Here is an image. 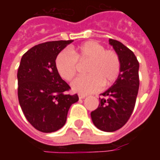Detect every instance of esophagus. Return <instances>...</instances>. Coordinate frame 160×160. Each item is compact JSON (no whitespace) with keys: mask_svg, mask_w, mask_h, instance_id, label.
Returning <instances> with one entry per match:
<instances>
[{"mask_svg":"<svg viewBox=\"0 0 160 160\" xmlns=\"http://www.w3.org/2000/svg\"><path fill=\"white\" fill-rule=\"evenodd\" d=\"M86 97H87V96L84 95V94H79V98H80V99H84Z\"/></svg>","mask_w":160,"mask_h":160,"instance_id":"esophagus-1","label":"esophagus"}]
</instances>
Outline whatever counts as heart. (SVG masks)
I'll return each mask as SVG.
<instances>
[{"label":"heart","mask_w":160,"mask_h":160,"mask_svg":"<svg viewBox=\"0 0 160 160\" xmlns=\"http://www.w3.org/2000/svg\"><path fill=\"white\" fill-rule=\"evenodd\" d=\"M78 61L89 62L86 68L88 74L73 80L71 87L74 92H96L102 86H111L120 74L121 61L118 53L105 49L101 43L93 40L81 43L72 51L63 50L59 53L56 60V68L64 80H71L76 75Z\"/></svg>","instance_id":"heart-1"}]
</instances>
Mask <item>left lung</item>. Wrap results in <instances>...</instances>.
Listing matches in <instances>:
<instances>
[{
  "mask_svg": "<svg viewBox=\"0 0 160 160\" xmlns=\"http://www.w3.org/2000/svg\"><path fill=\"white\" fill-rule=\"evenodd\" d=\"M121 61L118 79L101 94L99 105L91 112L96 127L102 131L114 132L123 126L134 111L140 86L139 62L133 51L119 41L109 39Z\"/></svg>",
  "mask_w": 160,
  "mask_h": 160,
  "instance_id": "8db88e82",
  "label": "left lung"
}]
</instances>
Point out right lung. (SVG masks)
Returning <instances> with one entry per match:
<instances>
[{
  "label": "right lung",
  "instance_id": "obj_1",
  "mask_svg": "<svg viewBox=\"0 0 160 160\" xmlns=\"http://www.w3.org/2000/svg\"><path fill=\"white\" fill-rule=\"evenodd\" d=\"M72 42H42L26 51L20 61L17 73L19 104L27 121L43 133L62 128L70 106L79 100L77 94L65 93L70 87L56 65L58 54Z\"/></svg>",
  "mask_w": 160,
  "mask_h": 160
}]
</instances>
